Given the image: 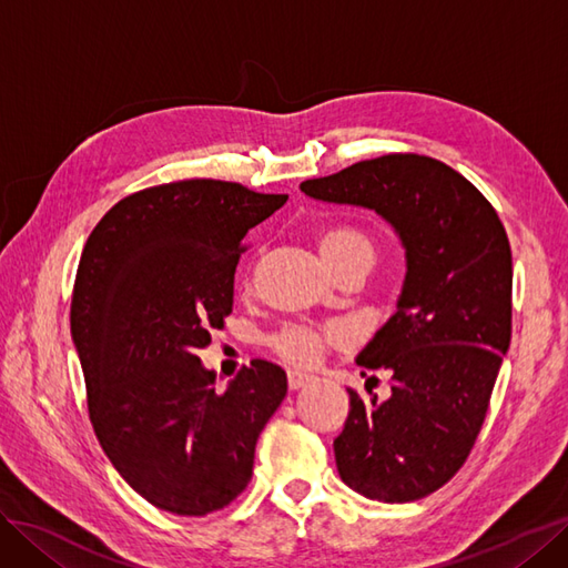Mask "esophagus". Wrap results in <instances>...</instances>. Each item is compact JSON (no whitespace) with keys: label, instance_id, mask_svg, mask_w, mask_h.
<instances>
[{"label":"esophagus","instance_id":"esophagus-1","mask_svg":"<svg viewBox=\"0 0 568 568\" xmlns=\"http://www.w3.org/2000/svg\"><path fill=\"white\" fill-rule=\"evenodd\" d=\"M313 384V376L305 374V372H298V369H291L288 372V388L291 390H301L305 386Z\"/></svg>","mask_w":568,"mask_h":568}]
</instances>
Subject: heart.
Wrapping results in <instances>:
<instances>
[{
	"label": "heart",
	"mask_w": 568,
	"mask_h": 568,
	"mask_svg": "<svg viewBox=\"0 0 568 568\" xmlns=\"http://www.w3.org/2000/svg\"><path fill=\"white\" fill-rule=\"evenodd\" d=\"M317 248L326 267L346 261L353 255H365L374 261V246L365 234L355 230H332L317 239ZM343 341V332L336 324H305L288 322L270 336V346L282 359L298 367H315L324 357L326 348Z\"/></svg>",
	"instance_id": "b5f03b06"
}]
</instances>
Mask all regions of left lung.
Returning <instances> with one entry per match:
<instances>
[{
	"label": "left lung",
	"mask_w": 568,
	"mask_h": 568,
	"mask_svg": "<svg viewBox=\"0 0 568 568\" xmlns=\"http://www.w3.org/2000/svg\"><path fill=\"white\" fill-rule=\"evenodd\" d=\"M317 201L379 213L405 246L398 311L357 365L390 372V398L348 390L336 467L359 495L412 503L462 469L511 338V248L490 201L457 170L388 153L305 180Z\"/></svg>",
	"instance_id": "left-lung-1"
}]
</instances>
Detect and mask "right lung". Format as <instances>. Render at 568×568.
I'll list each match as a JSON object with an SVG mask.
<instances>
[{"label":"right lung","mask_w":568,"mask_h":568,"mask_svg":"<svg viewBox=\"0 0 568 568\" xmlns=\"http://www.w3.org/2000/svg\"><path fill=\"white\" fill-rule=\"evenodd\" d=\"M286 199L222 180L149 186L118 201L84 244L71 334L90 422L153 507L205 517L248 486L286 374L253 359L220 393L196 351L232 313L244 236Z\"/></svg>","instance_id":"add662e5"}]
</instances>
